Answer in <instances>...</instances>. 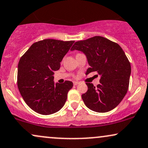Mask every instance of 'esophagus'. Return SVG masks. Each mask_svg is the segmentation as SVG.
Masks as SVG:
<instances>
[{
    "instance_id": "1",
    "label": "esophagus",
    "mask_w": 148,
    "mask_h": 148,
    "mask_svg": "<svg viewBox=\"0 0 148 148\" xmlns=\"http://www.w3.org/2000/svg\"><path fill=\"white\" fill-rule=\"evenodd\" d=\"M73 83H74V85H77L78 84H79V82H78V81H74Z\"/></svg>"
}]
</instances>
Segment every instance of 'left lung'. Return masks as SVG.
Returning <instances> with one entry per match:
<instances>
[{"label":"left lung","instance_id":"obj_1","mask_svg":"<svg viewBox=\"0 0 148 148\" xmlns=\"http://www.w3.org/2000/svg\"><path fill=\"white\" fill-rule=\"evenodd\" d=\"M78 50L86 56L90 67L86 74L97 72L101 76L97 87L86 83L88 90L82 99L89 109L107 112L115 108L127 93L131 65L119 44L104 37L97 36L74 43L71 51Z\"/></svg>","mask_w":148,"mask_h":148}]
</instances>
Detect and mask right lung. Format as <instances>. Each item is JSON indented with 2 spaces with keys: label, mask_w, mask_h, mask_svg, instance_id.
<instances>
[{
  "label": "right lung",
  "mask_w": 148,
  "mask_h": 148,
  "mask_svg": "<svg viewBox=\"0 0 148 148\" xmlns=\"http://www.w3.org/2000/svg\"><path fill=\"white\" fill-rule=\"evenodd\" d=\"M74 41L45 39L32 44L18 65L17 83L26 104L42 115L54 114L63 108L72 81L54 83V71Z\"/></svg>",
  "instance_id": "add662e5"
}]
</instances>
